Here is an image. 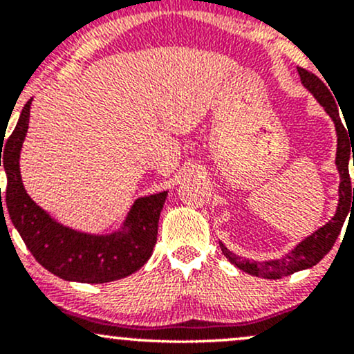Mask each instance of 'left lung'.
<instances>
[{"mask_svg": "<svg viewBox=\"0 0 354 354\" xmlns=\"http://www.w3.org/2000/svg\"><path fill=\"white\" fill-rule=\"evenodd\" d=\"M299 76H301V83L304 88H308L318 100V103L326 109L328 115L335 121L336 126V135H338V151H336V166L341 176L339 183V205L336 209V214L331 218L330 223L319 228L318 231L308 236L304 241L299 243L291 253H288L281 259H273V261H248V259L239 258V256L233 254L228 248L221 245V251L226 258L233 263L234 266L245 271L248 274L261 276V278L268 279H279L283 276H290L296 273V271L306 270V268L315 266L324 258L330 250L335 245L336 238L339 236V231L343 228V223L346 219L349 211L354 209V188H351V178H349V158L351 153L354 154V141L349 136V129L344 128L341 123L338 104H336L335 98L331 96V91L328 89L326 84L321 81L318 76L313 75L311 71L298 68ZM354 163V156H353ZM353 200H351V196Z\"/></svg>", "mask_w": 354, "mask_h": 354, "instance_id": "1", "label": "left lung"}]
</instances>
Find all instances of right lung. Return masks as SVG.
<instances>
[{
    "label": "right lung",
    "instance_id": "obj_1",
    "mask_svg": "<svg viewBox=\"0 0 354 354\" xmlns=\"http://www.w3.org/2000/svg\"><path fill=\"white\" fill-rule=\"evenodd\" d=\"M31 101L24 104L10 138L0 141V166H5L8 178L6 208L24 245L39 265L68 281L98 284L135 273L153 253L168 191L136 200L124 230L108 236L80 233L56 223L28 196L19 174V151L30 123Z\"/></svg>",
    "mask_w": 354,
    "mask_h": 354
}]
</instances>
